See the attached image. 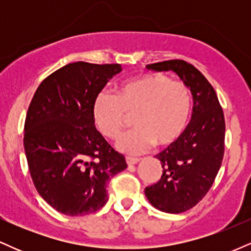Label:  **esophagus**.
<instances>
[{"label": "esophagus", "instance_id": "1", "mask_svg": "<svg viewBox=\"0 0 251 251\" xmlns=\"http://www.w3.org/2000/svg\"><path fill=\"white\" fill-rule=\"evenodd\" d=\"M126 163H127L128 165H134V164L139 163V159L134 157H126Z\"/></svg>", "mask_w": 251, "mask_h": 251}]
</instances>
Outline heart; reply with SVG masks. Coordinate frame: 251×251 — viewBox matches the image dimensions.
Segmentation results:
<instances>
[{
  "label": "heart",
  "instance_id": "b5f03b06",
  "mask_svg": "<svg viewBox=\"0 0 251 251\" xmlns=\"http://www.w3.org/2000/svg\"><path fill=\"white\" fill-rule=\"evenodd\" d=\"M192 109L190 88L163 73H146L129 79L116 97L101 92L92 106L94 124L103 137L116 139L133 117L134 129L122 135L117 149L140 153L152 145L168 148L183 135Z\"/></svg>",
  "mask_w": 251,
  "mask_h": 251
}]
</instances>
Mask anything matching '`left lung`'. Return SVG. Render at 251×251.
Masks as SVG:
<instances>
[{"mask_svg": "<svg viewBox=\"0 0 251 251\" xmlns=\"http://www.w3.org/2000/svg\"><path fill=\"white\" fill-rule=\"evenodd\" d=\"M146 68L175 72L194 98L191 122L183 135L155 155L162 163V177L145 188L146 198L155 209L180 214L203 200L220 171L226 137L223 109L214 87L191 63L169 60Z\"/></svg>", "mask_w": 251, "mask_h": 251, "instance_id": "obj_1", "label": "left lung"}]
</instances>
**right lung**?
Masks as SVG:
<instances>
[{"label":"right lung","mask_w":251,"mask_h":251,"mask_svg":"<svg viewBox=\"0 0 251 251\" xmlns=\"http://www.w3.org/2000/svg\"><path fill=\"white\" fill-rule=\"evenodd\" d=\"M119 63L74 62L46 77L25 123L24 145L34 185L67 216H83L107 201V183L127 168L125 157L96 128L92 106Z\"/></svg>","instance_id":"add662e5"}]
</instances>
